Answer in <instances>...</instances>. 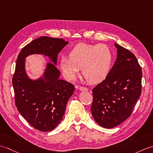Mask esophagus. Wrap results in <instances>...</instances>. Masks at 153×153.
<instances>
[{"label":"esophagus","mask_w":153,"mask_h":153,"mask_svg":"<svg viewBox=\"0 0 153 153\" xmlns=\"http://www.w3.org/2000/svg\"><path fill=\"white\" fill-rule=\"evenodd\" d=\"M79 90L81 91H88V88L87 87H79Z\"/></svg>","instance_id":"1"}]
</instances>
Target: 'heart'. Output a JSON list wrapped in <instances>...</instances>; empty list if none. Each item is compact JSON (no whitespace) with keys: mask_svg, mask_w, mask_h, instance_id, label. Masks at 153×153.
Listing matches in <instances>:
<instances>
[{"mask_svg":"<svg viewBox=\"0 0 153 153\" xmlns=\"http://www.w3.org/2000/svg\"><path fill=\"white\" fill-rule=\"evenodd\" d=\"M112 61V52L107 45L80 43L70 51L69 57L62 56L60 66L68 79H72L81 68L88 82L98 83L108 76Z\"/></svg>","mask_w":153,"mask_h":153,"instance_id":"1","label":"heart"}]
</instances>
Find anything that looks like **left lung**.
Masks as SVG:
<instances>
[{"label": "left lung", "instance_id": "1", "mask_svg": "<svg viewBox=\"0 0 153 153\" xmlns=\"http://www.w3.org/2000/svg\"><path fill=\"white\" fill-rule=\"evenodd\" d=\"M117 57L108 76L93 90L91 112L99 125L111 128L131 115L141 92V68L133 53L115 44Z\"/></svg>", "mask_w": 153, "mask_h": 153}]
</instances>
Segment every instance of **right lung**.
Segmentation results:
<instances>
[{"label": "right lung", "instance_id": "obj_1", "mask_svg": "<svg viewBox=\"0 0 153 153\" xmlns=\"http://www.w3.org/2000/svg\"><path fill=\"white\" fill-rule=\"evenodd\" d=\"M68 42L61 38L41 36L21 49L16 60L12 84L16 106L30 125L42 132H49L62 120L66 104L75 87L59 79L56 68L59 53ZM32 54L48 56L54 63H48L44 77L36 81L28 79L24 70V59Z\"/></svg>", "mask_w": 153, "mask_h": 153}]
</instances>
